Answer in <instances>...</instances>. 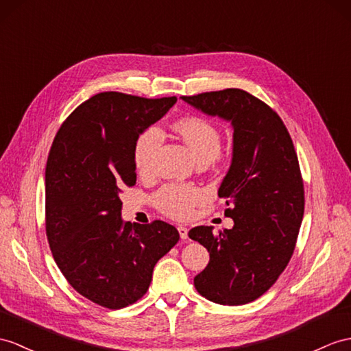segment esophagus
Masks as SVG:
<instances>
[{"instance_id": "esophagus-1", "label": "esophagus", "mask_w": 351, "mask_h": 351, "mask_svg": "<svg viewBox=\"0 0 351 351\" xmlns=\"http://www.w3.org/2000/svg\"><path fill=\"white\" fill-rule=\"evenodd\" d=\"M178 229V234H180V238H182V240H187V232H189V229H187L186 226H178L177 228Z\"/></svg>"}]
</instances>
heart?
<instances>
[{"instance_id": "heart-1", "label": "heart", "mask_w": 351, "mask_h": 351, "mask_svg": "<svg viewBox=\"0 0 351 351\" xmlns=\"http://www.w3.org/2000/svg\"><path fill=\"white\" fill-rule=\"evenodd\" d=\"M174 130L189 147L198 164L219 158L221 135L219 128L198 116H187L174 123ZM162 143V131L158 126H149L136 135L134 143V164L141 174H149L153 168L155 153ZM202 198V192L193 186L168 184L155 195L158 210L174 219L191 216L195 204Z\"/></svg>"}]
</instances>
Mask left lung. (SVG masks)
Masks as SVG:
<instances>
[{"instance_id": "obj_1", "label": "left lung", "mask_w": 351, "mask_h": 351, "mask_svg": "<svg viewBox=\"0 0 351 351\" xmlns=\"http://www.w3.org/2000/svg\"><path fill=\"white\" fill-rule=\"evenodd\" d=\"M204 114L230 122L232 162L219 187L232 229L189 230L210 253L193 278L208 301L243 305L276 283L292 258L304 217V183L292 138L280 116L241 89L182 97Z\"/></svg>"}]
</instances>
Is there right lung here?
<instances>
[{"mask_svg": "<svg viewBox=\"0 0 351 351\" xmlns=\"http://www.w3.org/2000/svg\"><path fill=\"white\" fill-rule=\"evenodd\" d=\"M176 101L97 93L66 117L49 152L46 234L53 259L77 292L110 310L147 292L156 262L180 238L167 221H123L119 196L136 182V135Z\"/></svg>", "mask_w": 351, "mask_h": 351, "instance_id": "obj_1", "label": "right lung"}]
</instances>
